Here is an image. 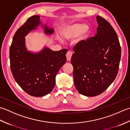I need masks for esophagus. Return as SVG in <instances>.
I'll use <instances>...</instances> for the list:
<instances>
[{
  "label": "esophagus",
  "instance_id": "34e87169",
  "mask_svg": "<svg viewBox=\"0 0 130 130\" xmlns=\"http://www.w3.org/2000/svg\"><path fill=\"white\" fill-rule=\"evenodd\" d=\"M72 53L70 52V51H68L67 54H66V57H67V59L68 61H70L71 60V57H72Z\"/></svg>",
  "mask_w": 130,
  "mask_h": 130
}]
</instances>
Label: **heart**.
<instances>
[{
    "label": "heart",
    "mask_w": 130,
    "mask_h": 130,
    "mask_svg": "<svg viewBox=\"0 0 130 130\" xmlns=\"http://www.w3.org/2000/svg\"><path fill=\"white\" fill-rule=\"evenodd\" d=\"M90 28L88 26L80 23H75L66 26L62 29L61 35L63 39L71 40L78 36L77 43L83 45L86 43L90 35Z\"/></svg>",
    "instance_id": "1"
}]
</instances>
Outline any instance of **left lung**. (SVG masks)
<instances>
[{"mask_svg":"<svg viewBox=\"0 0 130 130\" xmlns=\"http://www.w3.org/2000/svg\"><path fill=\"white\" fill-rule=\"evenodd\" d=\"M97 33L83 45L73 47L71 58L74 84L86 96L102 94L115 80L119 70L121 49L115 30L102 17L96 16Z\"/></svg>","mask_w":130,"mask_h":130,"instance_id":"8db88e82","label":"left lung"}]
</instances>
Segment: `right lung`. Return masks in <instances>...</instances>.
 Returning a JSON list of instances; mask_svg holds the SVG:
<instances>
[{
  "mask_svg": "<svg viewBox=\"0 0 130 130\" xmlns=\"http://www.w3.org/2000/svg\"><path fill=\"white\" fill-rule=\"evenodd\" d=\"M39 15L28 18L13 36L9 49L10 70L16 83L31 96H44L51 92L55 84V77L66 62L67 49L53 51L45 46L38 53L26 48L25 37L38 26L43 25ZM44 33L52 35L53 28L44 25Z\"/></svg>",
  "mask_w": 130,
  "mask_h": 130,
  "instance_id": "right-lung-1",
  "label": "right lung"
}]
</instances>
